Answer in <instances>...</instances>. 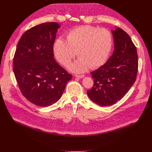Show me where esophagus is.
<instances>
[{"mask_svg": "<svg viewBox=\"0 0 152 152\" xmlns=\"http://www.w3.org/2000/svg\"><path fill=\"white\" fill-rule=\"evenodd\" d=\"M75 77L77 78H79V79H82V78H84L85 76L84 75H75Z\"/></svg>", "mask_w": 152, "mask_h": 152, "instance_id": "esophagus-1", "label": "esophagus"}]
</instances>
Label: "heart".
<instances>
[{"mask_svg":"<svg viewBox=\"0 0 152 152\" xmlns=\"http://www.w3.org/2000/svg\"><path fill=\"white\" fill-rule=\"evenodd\" d=\"M112 44V36L108 30L84 25L68 31L66 41L61 38L55 40L53 49L57 60L64 66H68L77 53L79 58L70 66V70L82 73L103 65Z\"/></svg>","mask_w":152,"mask_h":152,"instance_id":"b5f03b06","label":"heart"}]
</instances>
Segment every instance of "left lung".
<instances>
[{
    "label": "left lung",
    "instance_id": "8db88e82",
    "mask_svg": "<svg viewBox=\"0 0 152 152\" xmlns=\"http://www.w3.org/2000/svg\"><path fill=\"white\" fill-rule=\"evenodd\" d=\"M112 33L114 51L108 60L91 72L94 86L87 91L89 98L102 107L121 100L136 81L138 68L136 48L126 31L116 28Z\"/></svg>",
    "mask_w": 152,
    "mask_h": 152
}]
</instances>
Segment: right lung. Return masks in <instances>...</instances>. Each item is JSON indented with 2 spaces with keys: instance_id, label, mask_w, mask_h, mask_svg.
<instances>
[{
  "instance_id": "obj_1",
  "label": "right lung",
  "mask_w": 152,
  "mask_h": 152,
  "mask_svg": "<svg viewBox=\"0 0 152 152\" xmlns=\"http://www.w3.org/2000/svg\"><path fill=\"white\" fill-rule=\"evenodd\" d=\"M58 23H44L22 35L13 59V72L20 91L30 102L49 107L60 99L72 75L54 58L53 45Z\"/></svg>"
}]
</instances>
